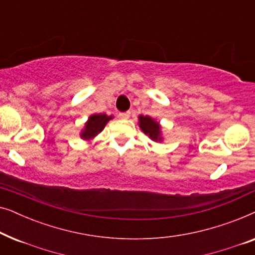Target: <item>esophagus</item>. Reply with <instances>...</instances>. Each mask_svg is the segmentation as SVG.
I'll return each instance as SVG.
<instances>
[{"label":"esophagus","instance_id":"obj_1","mask_svg":"<svg viewBox=\"0 0 255 255\" xmlns=\"http://www.w3.org/2000/svg\"><path fill=\"white\" fill-rule=\"evenodd\" d=\"M130 111H127V113H120V115H118V116H120L122 120H128V117H130Z\"/></svg>","mask_w":255,"mask_h":255}]
</instances>
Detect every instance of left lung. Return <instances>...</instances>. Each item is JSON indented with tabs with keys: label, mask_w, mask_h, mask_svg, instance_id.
I'll return each instance as SVG.
<instances>
[{
	"label": "left lung",
	"mask_w": 255,
	"mask_h": 255,
	"mask_svg": "<svg viewBox=\"0 0 255 255\" xmlns=\"http://www.w3.org/2000/svg\"><path fill=\"white\" fill-rule=\"evenodd\" d=\"M139 120V128L144 132L146 135H148L153 141H161V127L158 122L153 120L149 116H140L138 117Z\"/></svg>",
	"instance_id": "left-lung-1"
}]
</instances>
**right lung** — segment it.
Returning <instances> with one entry per match:
<instances>
[{
  "mask_svg": "<svg viewBox=\"0 0 255 255\" xmlns=\"http://www.w3.org/2000/svg\"><path fill=\"white\" fill-rule=\"evenodd\" d=\"M113 120V116H108L106 114H95L92 115L85 124V128L81 131V138L85 140H92L96 137L101 131L103 130L108 122Z\"/></svg>",
  "mask_w": 255,
  "mask_h": 255,
  "instance_id": "1",
  "label": "right lung"
}]
</instances>
